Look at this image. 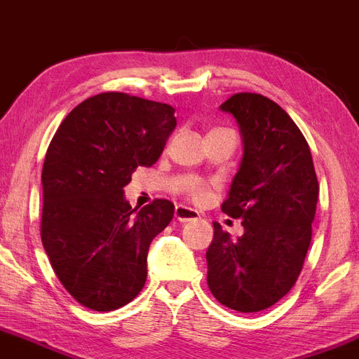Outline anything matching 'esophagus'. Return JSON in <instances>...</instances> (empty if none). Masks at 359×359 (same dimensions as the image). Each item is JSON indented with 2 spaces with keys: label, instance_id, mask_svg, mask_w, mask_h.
<instances>
[{
  "label": "esophagus",
  "instance_id": "34e87169",
  "mask_svg": "<svg viewBox=\"0 0 359 359\" xmlns=\"http://www.w3.org/2000/svg\"><path fill=\"white\" fill-rule=\"evenodd\" d=\"M199 217V212L194 211L191 208H185V205H177L175 208V219L180 222H187V221H194Z\"/></svg>",
  "mask_w": 359,
  "mask_h": 359
}]
</instances>
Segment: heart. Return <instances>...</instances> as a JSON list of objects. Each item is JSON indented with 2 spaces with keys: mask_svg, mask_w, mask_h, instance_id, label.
Returning a JSON list of instances; mask_svg holds the SVG:
<instances>
[{
  "mask_svg": "<svg viewBox=\"0 0 359 359\" xmlns=\"http://www.w3.org/2000/svg\"><path fill=\"white\" fill-rule=\"evenodd\" d=\"M189 196H191L194 201H204L205 197H208V191H205L203 185H191V187H189Z\"/></svg>",
  "mask_w": 359,
  "mask_h": 359,
  "instance_id": "1",
  "label": "heart"
}]
</instances>
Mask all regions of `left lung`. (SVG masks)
Wrapping results in <instances>:
<instances>
[{"instance_id":"left-lung-1","label":"left lung","mask_w":359,"mask_h":359,"mask_svg":"<svg viewBox=\"0 0 359 359\" xmlns=\"http://www.w3.org/2000/svg\"><path fill=\"white\" fill-rule=\"evenodd\" d=\"M221 109L236 118L245 148L221 209L243 219L245 233L231 240L214 222L208 285L222 306L259 312L287 295L302 271L319 182L306 137L277 102L238 93Z\"/></svg>"}]
</instances>
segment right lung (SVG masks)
Wrapping results in <instances>:
<instances>
[{
  "instance_id": "add662e5",
  "label": "right lung",
  "mask_w": 359,
  "mask_h": 359,
  "mask_svg": "<svg viewBox=\"0 0 359 359\" xmlns=\"http://www.w3.org/2000/svg\"><path fill=\"white\" fill-rule=\"evenodd\" d=\"M174 113L163 102L101 93L65 116L47 148L40 236L57 278L90 311H114L137 297L150 243L174 217L170 201L137 211L123 196L135 168L162 155Z\"/></svg>"
}]
</instances>
